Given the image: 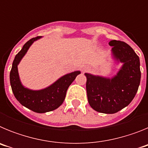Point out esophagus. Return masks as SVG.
Here are the masks:
<instances>
[{"instance_id": "34e87169", "label": "esophagus", "mask_w": 148, "mask_h": 148, "mask_svg": "<svg viewBox=\"0 0 148 148\" xmlns=\"http://www.w3.org/2000/svg\"><path fill=\"white\" fill-rule=\"evenodd\" d=\"M90 70V67L87 65H84V66H82V71L83 73H85V72H88Z\"/></svg>"}]
</instances>
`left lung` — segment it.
<instances>
[{
	"label": "left lung",
	"mask_w": 148,
	"mask_h": 148,
	"mask_svg": "<svg viewBox=\"0 0 148 148\" xmlns=\"http://www.w3.org/2000/svg\"><path fill=\"white\" fill-rule=\"evenodd\" d=\"M112 54L123 63L119 71L112 78L85 73L86 89L90 107L99 113L112 114L125 108L138 91L141 80L140 61L130 46L124 41L109 42Z\"/></svg>",
	"instance_id": "obj_1"
}]
</instances>
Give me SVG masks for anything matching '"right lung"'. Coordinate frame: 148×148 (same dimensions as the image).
<instances>
[{"mask_svg":"<svg viewBox=\"0 0 148 148\" xmlns=\"http://www.w3.org/2000/svg\"><path fill=\"white\" fill-rule=\"evenodd\" d=\"M40 38V36H38L30 39L15 56L10 71V78L12 90L17 100L22 105L35 113H44L54 110L62 104L68 87L81 72L75 71L66 74L52 85L43 90H32L23 87L19 78L18 65L32 43Z\"/></svg>","mask_w":148,"mask_h":148,"instance_id":"add662e5","label":"right lung"}]
</instances>
